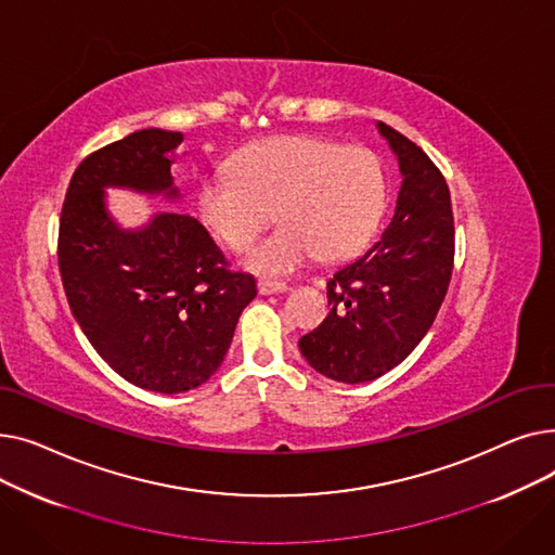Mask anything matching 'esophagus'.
I'll use <instances>...</instances> for the list:
<instances>
[{
  "label": "esophagus",
  "instance_id": "obj_1",
  "mask_svg": "<svg viewBox=\"0 0 555 555\" xmlns=\"http://www.w3.org/2000/svg\"><path fill=\"white\" fill-rule=\"evenodd\" d=\"M289 285L283 281H268V279H260L258 281V293L260 295H279V293H287Z\"/></svg>",
  "mask_w": 555,
  "mask_h": 555
}]
</instances>
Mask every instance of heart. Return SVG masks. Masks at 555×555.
<instances>
[{"mask_svg":"<svg viewBox=\"0 0 555 555\" xmlns=\"http://www.w3.org/2000/svg\"><path fill=\"white\" fill-rule=\"evenodd\" d=\"M387 184L366 149L310 137H272L249 143L202 184V222L227 247L247 249L276 211L283 224L251 247L245 266L262 274H287L317 254L344 260L358 254L385 214Z\"/></svg>","mask_w":555,"mask_h":555,"instance_id":"obj_1","label":"heart"}]
</instances>
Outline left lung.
<instances>
[{
	"label": "left lung",
	"instance_id": "obj_1",
	"mask_svg": "<svg viewBox=\"0 0 555 555\" xmlns=\"http://www.w3.org/2000/svg\"><path fill=\"white\" fill-rule=\"evenodd\" d=\"M377 132L398 159L393 218L362 256L328 281L331 312L299 339L306 362L344 385L371 383L398 366L427 335L454 262L450 189L431 159L393 128Z\"/></svg>",
	"mask_w": 555,
	"mask_h": 555
}]
</instances>
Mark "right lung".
Returning a JSON list of instances; mask_svg holds the SVG:
<instances>
[{
  "mask_svg": "<svg viewBox=\"0 0 555 555\" xmlns=\"http://www.w3.org/2000/svg\"><path fill=\"white\" fill-rule=\"evenodd\" d=\"M182 141V132L145 128L85 157L57 236L65 295L85 337L124 380L168 396L220 369L256 297L254 276L229 272L195 218L157 211L124 227L107 209V189L180 202L170 166Z\"/></svg>",
  "mask_w": 555,
  "mask_h": 555,
  "instance_id": "1",
  "label": "right lung"
}]
</instances>
